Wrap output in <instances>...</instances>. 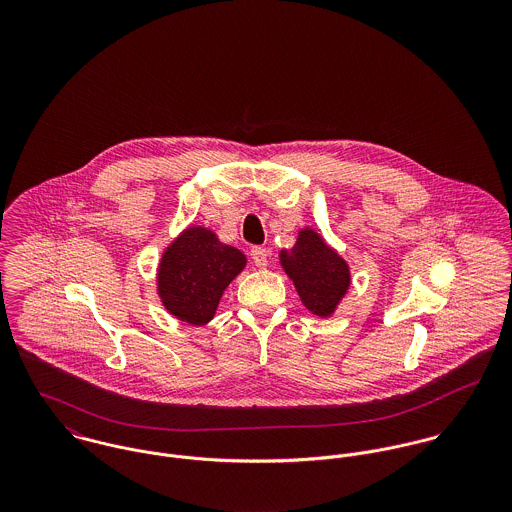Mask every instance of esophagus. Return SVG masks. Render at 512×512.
Instances as JSON below:
<instances>
[{"mask_svg":"<svg viewBox=\"0 0 512 512\" xmlns=\"http://www.w3.org/2000/svg\"><path fill=\"white\" fill-rule=\"evenodd\" d=\"M250 256H252V262L258 266V268H266L268 266V250L262 248V246H254L250 250Z\"/></svg>","mask_w":512,"mask_h":512,"instance_id":"1","label":"esophagus"}]
</instances>
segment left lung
<instances>
[{
	"label": "left lung",
	"instance_id": "left-lung-1",
	"mask_svg": "<svg viewBox=\"0 0 512 512\" xmlns=\"http://www.w3.org/2000/svg\"><path fill=\"white\" fill-rule=\"evenodd\" d=\"M280 264L317 317H329L351 286L349 264L313 230L301 228L292 250L280 252Z\"/></svg>",
	"mask_w": 512,
	"mask_h": 512
}]
</instances>
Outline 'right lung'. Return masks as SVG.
I'll list each match as a JSON object with an SVG mask.
<instances>
[{
	"mask_svg": "<svg viewBox=\"0 0 512 512\" xmlns=\"http://www.w3.org/2000/svg\"><path fill=\"white\" fill-rule=\"evenodd\" d=\"M246 256L203 226L185 228L163 252L157 268V293L179 321L209 323L228 284L244 270Z\"/></svg>",
	"mask_w": 512,
	"mask_h": 512,
	"instance_id": "right-lung-1",
	"label": "right lung"
}]
</instances>
